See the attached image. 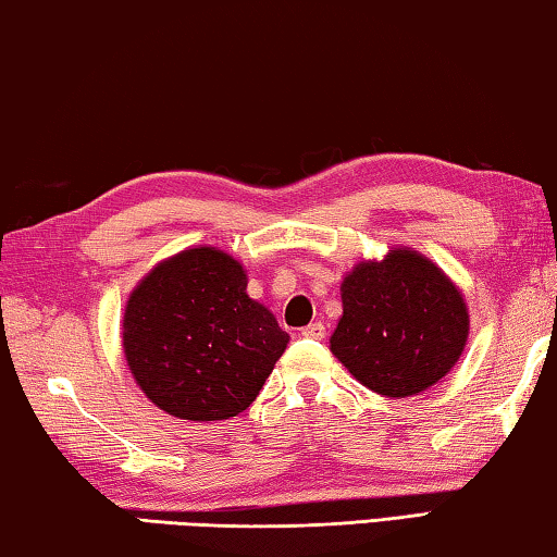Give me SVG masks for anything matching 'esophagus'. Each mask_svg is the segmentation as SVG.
Here are the masks:
<instances>
[{"mask_svg": "<svg viewBox=\"0 0 557 557\" xmlns=\"http://www.w3.org/2000/svg\"><path fill=\"white\" fill-rule=\"evenodd\" d=\"M324 334H326L324 322H312V324H307L305 330H302V337L305 339H324Z\"/></svg>", "mask_w": 557, "mask_h": 557, "instance_id": "1", "label": "esophagus"}]
</instances>
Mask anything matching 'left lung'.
Wrapping results in <instances>:
<instances>
[{
	"label": "left lung",
	"mask_w": 557,
	"mask_h": 557,
	"mask_svg": "<svg viewBox=\"0 0 557 557\" xmlns=\"http://www.w3.org/2000/svg\"><path fill=\"white\" fill-rule=\"evenodd\" d=\"M344 314L332 351L369 389L411 396L451 372L469 337V312L434 262L392 250L361 262L342 282Z\"/></svg>",
	"instance_id": "obj_1"
}]
</instances>
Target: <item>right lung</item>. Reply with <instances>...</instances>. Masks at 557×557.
I'll use <instances>...</instances> for the list:
<instances>
[{
    "label": "right lung",
    "mask_w": 557,
    "mask_h": 557,
    "mask_svg": "<svg viewBox=\"0 0 557 557\" xmlns=\"http://www.w3.org/2000/svg\"><path fill=\"white\" fill-rule=\"evenodd\" d=\"M243 264L193 247L140 280L123 314L131 374L158 409L188 421L245 411L289 337L247 297Z\"/></svg>",
    "instance_id": "add662e5"
}]
</instances>
